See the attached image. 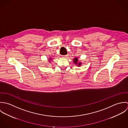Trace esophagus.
Masks as SVG:
<instances>
[{"label": "esophagus", "mask_w": 128, "mask_h": 128, "mask_svg": "<svg viewBox=\"0 0 128 128\" xmlns=\"http://www.w3.org/2000/svg\"><path fill=\"white\" fill-rule=\"evenodd\" d=\"M68 56V55H62V58H67Z\"/></svg>", "instance_id": "1"}]
</instances>
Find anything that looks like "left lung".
<instances>
[{"mask_svg": "<svg viewBox=\"0 0 128 128\" xmlns=\"http://www.w3.org/2000/svg\"><path fill=\"white\" fill-rule=\"evenodd\" d=\"M73 61H74V63H75V64H76L78 66H80L82 64L81 62H78V58H75L73 59Z\"/></svg>", "mask_w": 128, "mask_h": 128, "instance_id": "obj_1", "label": "left lung"}]
</instances>
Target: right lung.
<instances>
[{
    "mask_svg": "<svg viewBox=\"0 0 128 128\" xmlns=\"http://www.w3.org/2000/svg\"><path fill=\"white\" fill-rule=\"evenodd\" d=\"M49 59H50V60H51V58H50Z\"/></svg>",
    "mask_w": 128,
    "mask_h": 128,
    "instance_id": "obj_1",
    "label": "right lung"
}]
</instances>
